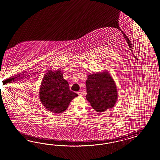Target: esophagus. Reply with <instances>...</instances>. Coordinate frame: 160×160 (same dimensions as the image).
<instances>
[{
	"mask_svg": "<svg viewBox=\"0 0 160 160\" xmlns=\"http://www.w3.org/2000/svg\"><path fill=\"white\" fill-rule=\"evenodd\" d=\"M78 94L79 96H82V92L81 91H79V92H78Z\"/></svg>",
	"mask_w": 160,
	"mask_h": 160,
	"instance_id": "1",
	"label": "esophagus"
}]
</instances>
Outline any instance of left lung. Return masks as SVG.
Returning a JSON list of instances; mask_svg holds the SVG:
<instances>
[{
  "mask_svg": "<svg viewBox=\"0 0 160 160\" xmlns=\"http://www.w3.org/2000/svg\"><path fill=\"white\" fill-rule=\"evenodd\" d=\"M86 99L93 109L103 112L111 109L117 101V87L108 72L90 74L86 81Z\"/></svg>",
  "mask_w": 160,
  "mask_h": 160,
  "instance_id": "1",
  "label": "left lung"
}]
</instances>
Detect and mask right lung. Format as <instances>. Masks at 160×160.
Returning a JSON list of instances; mask_svg holds the SVG:
<instances>
[{
  "label": "right lung",
  "instance_id": "1",
  "mask_svg": "<svg viewBox=\"0 0 160 160\" xmlns=\"http://www.w3.org/2000/svg\"><path fill=\"white\" fill-rule=\"evenodd\" d=\"M78 95L70 91L61 70L47 72L41 83L39 91L40 101L47 110L61 113L68 108L70 102Z\"/></svg>",
  "mask_w": 160,
  "mask_h": 160
}]
</instances>
